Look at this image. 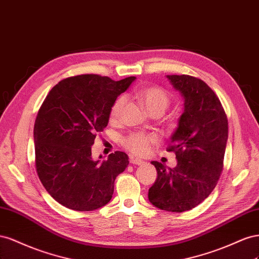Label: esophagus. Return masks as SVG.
Returning a JSON list of instances; mask_svg holds the SVG:
<instances>
[{
    "mask_svg": "<svg viewBox=\"0 0 259 259\" xmlns=\"http://www.w3.org/2000/svg\"><path fill=\"white\" fill-rule=\"evenodd\" d=\"M130 162H131V164H134V165H142V164H143V160L139 159V158L131 157V158H130Z\"/></svg>",
    "mask_w": 259,
    "mask_h": 259,
    "instance_id": "esophagus-1",
    "label": "esophagus"
}]
</instances>
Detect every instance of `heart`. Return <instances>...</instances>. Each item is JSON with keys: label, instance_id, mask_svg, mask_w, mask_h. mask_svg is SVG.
Returning <instances> with one entry per match:
<instances>
[{"label": "heart", "instance_id": "obj_1", "mask_svg": "<svg viewBox=\"0 0 259 259\" xmlns=\"http://www.w3.org/2000/svg\"><path fill=\"white\" fill-rule=\"evenodd\" d=\"M139 101L151 115L164 114L170 104V98L164 89L158 87H147L137 93ZM124 98L117 99L112 105L109 112V120L116 121L119 118L123 105ZM158 138L154 135L143 134V132H132L123 139V144L129 151L137 155H145L150 151L151 145L157 143Z\"/></svg>", "mask_w": 259, "mask_h": 259}]
</instances>
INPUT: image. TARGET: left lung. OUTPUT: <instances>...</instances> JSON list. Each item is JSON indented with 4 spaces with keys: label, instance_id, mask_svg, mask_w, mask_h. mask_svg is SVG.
<instances>
[{
    "label": "left lung",
    "instance_id": "1",
    "mask_svg": "<svg viewBox=\"0 0 259 259\" xmlns=\"http://www.w3.org/2000/svg\"><path fill=\"white\" fill-rule=\"evenodd\" d=\"M167 78L184 99L167 149L178 162L167 169L152 161L157 179L149 190V201L161 210L182 212L201 204L217 186L224 169L228 119L217 95L203 80L188 75Z\"/></svg>",
    "mask_w": 259,
    "mask_h": 259
}]
</instances>
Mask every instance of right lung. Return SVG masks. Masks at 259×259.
Here are the masks:
<instances>
[{
    "label": "right lung",
    "instance_id": "obj_1",
    "mask_svg": "<svg viewBox=\"0 0 259 259\" xmlns=\"http://www.w3.org/2000/svg\"><path fill=\"white\" fill-rule=\"evenodd\" d=\"M135 79L69 77L52 88L42 103L33 129L35 169L49 194L65 207L89 211L112 199L116 177L129 157L117 151L106 160H94L91 146L107 125L118 95Z\"/></svg>",
    "mask_w": 259,
    "mask_h": 259
}]
</instances>
